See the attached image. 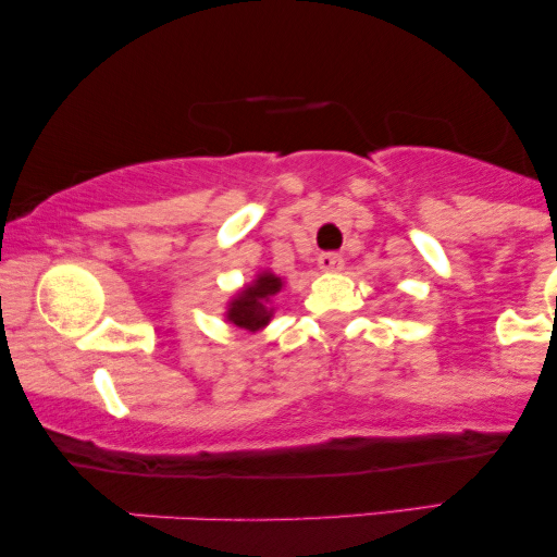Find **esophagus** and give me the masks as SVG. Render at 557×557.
<instances>
[{
  "label": "esophagus",
  "instance_id": "34e87169",
  "mask_svg": "<svg viewBox=\"0 0 557 557\" xmlns=\"http://www.w3.org/2000/svg\"><path fill=\"white\" fill-rule=\"evenodd\" d=\"M317 261H319V267H322L324 272H341L343 264H345V259L341 257V253H335V251L319 253Z\"/></svg>",
  "mask_w": 557,
  "mask_h": 557
}]
</instances>
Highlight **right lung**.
<instances>
[{"label":"right lung","mask_w":557,"mask_h":557,"mask_svg":"<svg viewBox=\"0 0 557 557\" xmlns=\"http://www.w3.org/2000/svg\"><path fill=\"white\" fill-rule=\"evenodd\" d=\"M280 287H283L280 277H274L270 272L259 274L257 283L248 285L246 290L233 300V306H230L227 311V319L235 324V327L251 330V332L264 327L272 317V309H267V300H270Z\"/></svg>","instance_id":"1"}]
</instances>
